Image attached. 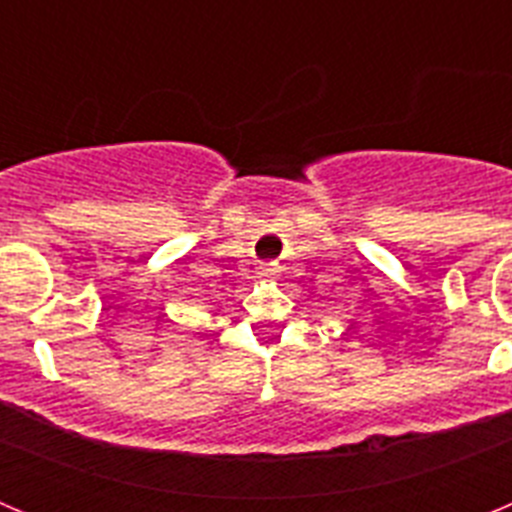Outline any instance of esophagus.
Segmentation results:
<instances>
[{
    "mask_svg": "<svg viewBox=\"0 0 512 512\" xmlns=\"http://www.w3.org/2000/svg\"><path fill=\"white\" fill-rule=\"evenodd\" d=\"M274 271H277V266H274V264L264 266V274H269V277H271V274H274Z\"/></svg>",
    "mask_w": 512,
    "mask_h": 512,
    "instance_id": "obj_1",
    "label": "esophagus"
}]
</instances>
